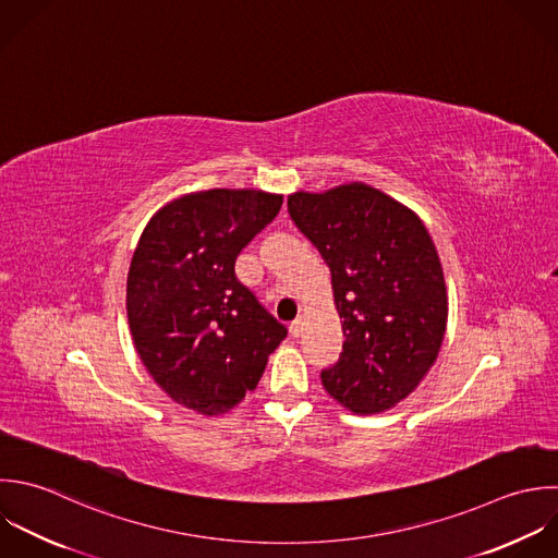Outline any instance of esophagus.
<instances>
[{
    "instance_id": "1",
    "label": "esophagus",
    "mask_w": 558,
    "mask_h": 558,
    "mask_svg": "<svg viewBox=\"0 0 558 558\" xmlns=\"http://www.w3.org/2000/svg\"><path fill=\"white\" fill-rule=\"evenodd\" d=\"M289 330H291V335H293V337H300V335H302V330H304V319H302V317L293 319V322H291V326H289Z\"/></svg>"
}]
</instances>
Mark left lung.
<instances>
[{
	"label": "left lung",
	"mask_w": 558,
	"mask_h": 558,
	"mask_svg": "<svg viewBox=\"0 0 558 558\" xmlns=\"http://www.w3.org/2000/svg\"><path fill=\"white\" fill-rule=\"evenodd\" d=\"M289 215L332 274L343 352L322 372L345 409L396 407L437 361L448 324L439 254L422 219L363 182L289 195Z\"/></svg>",
	"instance_id": "1"
}]
</instances>
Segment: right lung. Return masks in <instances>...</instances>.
<instances>
[{"label": "right lung", "instance_id": "right-lung-1", "mask_svg": "<svg viewBox=\"0 0 558 558\" xmlns=\"http://www.w3.org/2000/svg\"><path fill=\"white\" fill-rule=\"evenodd\" d=\"M280 206L282 195L254 189L189 193L149 219L134 250L125 291L134 348L158 387L202 415L254 391L287 337L234 274Z\"/></svg>", "mask_w": 558, "mask_h": 558}]
</instances>
